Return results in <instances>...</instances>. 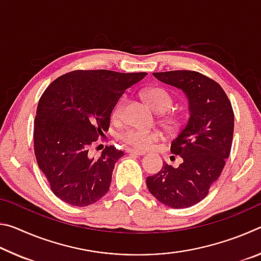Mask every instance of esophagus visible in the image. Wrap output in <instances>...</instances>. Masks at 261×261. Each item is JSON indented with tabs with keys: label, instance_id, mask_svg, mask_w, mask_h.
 Returning a JSON list of instances; mask_svg holds the SVG:
<instances>
[{
	"label": "esophagus",
	"instance_id": "esophagus-1",
	"mask_svg": "<svg viewBox=\"0 0 261 261\" xmlns=\"http://www.w3.org/2000/svg\"><path fill=\"white\" fill-rule=\"evenodd\" d=\"M126 153L129 154H136V155H145V152L144 151H138V149H131V148H127Z\"/></svg>",
	"mask_w": 261,
	"mask_h": 261
}]
</instances>
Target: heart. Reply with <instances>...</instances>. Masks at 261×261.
Segmentation results:
<instances>
[{
    "label": "heart",
    "mask_w": 261,
    "mask_h": 261,
    "mask_svg": "<svg viewBox=\"0 0 261 261\" xmlns=\"http://www.w3.org/2000/svg\"><path fill=\"white\" fill-rule=\"evenodd\" d=\"M143 96L145 100L147 101L148 105L158 113H165L167 110H169L174 102L173 96H171L169 92H168L166 88L159 86H152L146 88V90H144ZM125 103V96H122V98L115 103L112 112L113 120H121L123 116V112H124ZM162 123L165 124L168 130L171 132H176L183 126L184 120L180 115L168 114L166 116H163ZM161 138V132H159L156 130L147 131L137 129V127H129V129H126L121 134V139L124 141L125 144L136 148H148L151 145H153L155 141L160 140Z\"/></svg>",
    "instance_id": "heart-1"
}]
</instances>
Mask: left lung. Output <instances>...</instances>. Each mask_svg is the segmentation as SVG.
Here are the masks:
<instances>
[{
	"label": "left lung",
	"mask_w": 261,
	"mask_h": 261,
	"mask_svg": "<svg viewBox=\"0 0 261 261\" xmlns=\"http://www.w3.org/2000/svg\"><path fill=\"white\" fill-rule=\"evenodd\" d=\"M153 76L184 92L190 117L170 146L183 162L177 168L163 163L146 184L163 205L187 208L204 199L222 173L232 144L233 110L223 88L205 74L174 70Z\"/></svg>",
	"instance_id": "left-lung-1"
}]
</instances>
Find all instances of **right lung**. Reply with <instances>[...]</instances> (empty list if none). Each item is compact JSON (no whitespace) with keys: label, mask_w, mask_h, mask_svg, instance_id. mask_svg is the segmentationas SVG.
Listing matches in <instances>:
<instances>
[{"label":"right lung","mask_w":261,"mask_h":261,"mask_svg":"<svg viewBox=\"0 0 261 261\" xmlns=\"http://www.w3.org/2000/svg\"><path fill=\"white\" fill-rule=\"evenodd\" d=\"M146 74L74 70L43 92L34 120V154L61 200L85 207L108 192L115 163L124 153L112 145L98 159L88 151L108 130L115 103Z\"/></svg>","instance_id":"obj_1"}]
</instances>
